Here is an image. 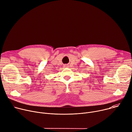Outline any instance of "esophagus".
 <instances>
[{
	"mask_svg": "<svg viewBox=\"0 0 132 132\" xmlns=\"http://www.w3.org/2000/svg\"><path fill=\"white\" fill-rule=\"evenodd\" d=\"M64 67L65 68H68L69 65H67V64H65V65H64Z\"/></svg>",
	"mask_w": 132,
	"mask_h": 132,
	"instance_id": "1",
	"label": "esophagus"
}]
</instances>
